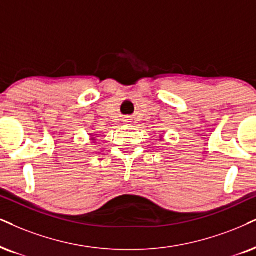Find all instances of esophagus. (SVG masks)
<instances>
[{
  "label": "esophagus",
  "mask_w": 256,
  "mask_h": 256,
  "mask_svg": "<svg viewBox=\"0 0 256 256\" xmlns=\"http://www.w3.org/2000/svg\"><path fill=\"white\" fill-rule=\"evenodd\" d=\"M129 120H130V118H124V121H126V122H130V121H129Z\"/></svg>",
  "instance_id": "1"
}]
</instances>
